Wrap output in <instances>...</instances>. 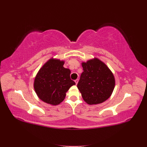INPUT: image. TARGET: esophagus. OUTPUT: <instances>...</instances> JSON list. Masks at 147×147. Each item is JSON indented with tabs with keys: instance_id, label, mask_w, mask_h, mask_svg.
<instances>
[{
	"instance_id": "34e87169",
	"label": "esophagus",
	"mask_w": 147,
	"mask_h": 147,
	"mask_svg": "<svg viewBox=\"0 0 147 147\" xmlns=\"http://www.w3.org/2000/svg\"><path fill=\"white\" fill-rule=\"evenodd\" d=\"M75 83H76V84H77V83H78V79L75 80Z\"/></svg>"
}]
</instances>
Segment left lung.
Here are the masks:
<instances>
[{
	"label": "left lung",
	"instance_id": "obj_1",
	"mask_svg": "<svg viewBox=\"0 0 147 147\" xmlns=\"http://www.w3.org/2000/svg\"><path fill=\"white\" fill-rule=\"evenodd\" d=\"M83 69L77 88L83 100L90 105L101 104L107 100L113 91L115 80L107 65L94 57L83 62Z\"/></svg>",
	"mask_w": 147,
	"mask_h": 147
}]
</instances>
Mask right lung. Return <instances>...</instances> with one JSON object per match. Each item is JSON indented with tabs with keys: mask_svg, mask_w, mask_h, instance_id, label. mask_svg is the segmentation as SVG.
<instances>
[{
	"mask_svg": "<svg viewBox=\"0 0 147 147\" xmlns=\"http://www.w3.org/2000/svg\"><path fill=\"white\" fill-rule=\"evenodd\" d=\"M64 61L51 58L38 70L34 88L40 99L53 105L64 100L66 92L75 83L70 79V70L64 68Z\"/></svg>",
	"mask_w": 147,
	"mask_h": 147,
	"instance_id": "1",
	"label": "right lung"
}]
</instances>
